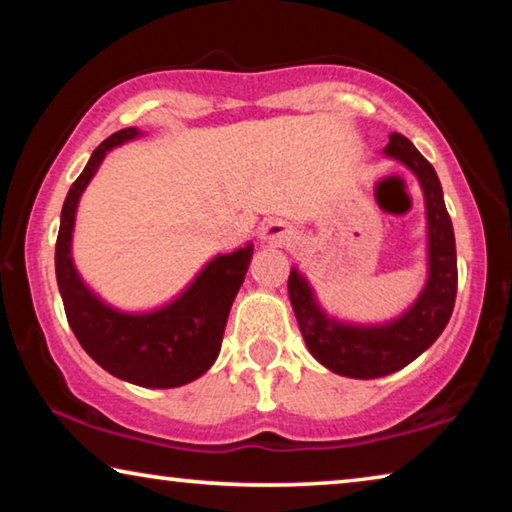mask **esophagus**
I'll return each mask as SVG.
<instances>
[{"label": "esophagus", "mask_w": 512, "mask_h": 512, "mask_svg": "<svg viewBox=\"0 0 512 512\" xmlns=\"http://www.w3.org/2000/svg\"><path fill=\"white\" fill-rule=\"evenodd\" d=\"M291 227L287 223L278 221V218H269V221H264L262 227H259V239L264 243H285L291 239Z\"/></svg>", "instance_id": "1"}]
</instances>
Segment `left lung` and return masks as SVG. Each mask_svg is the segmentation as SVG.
I'll return each mask as SVG.
<instances>
[{
  "mask_svg": "<svg viewBox=\"0 0 512 512\" xmlns=\"http://www.w3.org/2000/svg\"><path fill=\"white\" fill-rule=\"evenodd\" d=\"M383 152L412 170L424 191L428 275L415 303L385 323L342 321L323 310L303 273H289V300L310 353L326 369L360 380L399 371L433 346L451 319L458 291L456 237L435 168L403 134L389 136Z\"/></svg>",
  "mask_w": 512,
  "mask_h": 512,
  "instance_id": "left-lung-1",
  "label": "left lung"
}]
</instances>
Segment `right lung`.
I'll return each instance as SVG.
<instances>
[{
    "label": "right lung",
    "mask_w": 512,
    "mask_h": 512,
    "mask_svg": "<svg viewBox=\"0 0 512 512\" xmlns=\"http://www.w3.org/2000/svg\"><path fill=\"white\" fill-rule=\"evenodd\" d=\"M139 136L136 127L120 129L93 150L63 202L54 266L68 323L81 348L111 376L139 387L168 389L200 378L216 362L227 314L253 259V243L209 259L180 296L157 310L125 312L104 303L72 262L77 205L107 152Z\"/></svg>",
    "instance_id": "obj_1"
}]
</instances>
